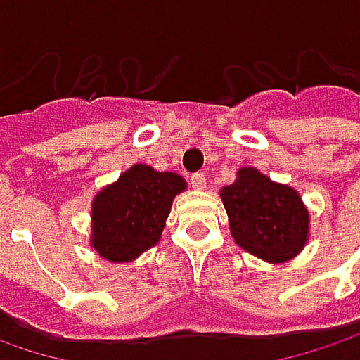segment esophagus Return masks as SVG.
<instances>
[{"label": "esophagus", "instance_id": "obj_1", "mask_svg": "<svg viewBox=\"0 0 360 360\" xmlns=\"http://www.w3.org/2000/svg\"><path fill=\"white\" fill-rule=\"evenodd\" d=\"M190 182H192V188H196V190L206 188V174L204 172L192 174V176H190Z\"/></svg>", "mask_w": 360, "mask_h": 360}]
</instances>
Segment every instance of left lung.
Listing matches in <instances>:
<instances>
[{
    "label": "left lung",
    "instance_id": "1",
    "mask_svg": "<svg viewBox=\"0 0 360 360\" xmlns=\"http://www.w3.org/2000/svg\"><path fill=\"white\" fill-rule=\"evenodd\" d=\"M220 196L230 232L246 252L266 262H284L304 248L309 212L297 190L272 182L255 168H242Z\"/></svg>",
    "mask_w": 360,
    "mask_h": 360
}]
</instances>
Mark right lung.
<instances>
[{"instance_id":"obj_1","label":"right lung","mask_w":360,"mask_h":360,"mask_svg":"<svg viewBox=\"0 0 360 360\" xmlns=\"http://www.w3.org/2000/svg\"><path fill=\"white\" fill-rule=\"evenodd\" d=\"M182 176L138 164L104 188L91 204V246L112 262H130L160 240Z\"/></svg>"}]
</instances>
